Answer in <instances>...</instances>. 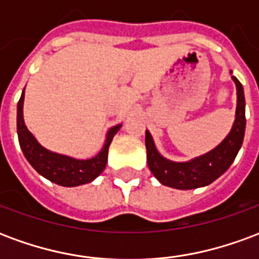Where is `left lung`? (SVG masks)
Instances as JSON below:
<instances>
[{"label": "left lung", "mask_w": 259, "mask_h": 259, "mask_svg": "<svg viewBox=\"0 0 259 259\" xmlns=\"http://www.w3.org/2000/svg\"><path fill=\"white\" fill-rule=\"evenodd\" d=\"M232 80L236 84V94H237L234 122L228 136L215 148H212L211 151L185 162L170 161L161 155V152L157 150L151 133L146 130L148 168L161 185L178 190H191V189L205 187L230 168L237 152L241 148L245 132L244 90L241 83L233 74H232Z\"/></svg>", "instance_id": "left-lung-1"}]
</instances>
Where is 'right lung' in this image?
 <instances>
[{"label":"right lung","mask_w":259,"mask_h":259,"mask_svg":"<svg viewBox=\"0 0 259 259\" xmlns=\"http://www.w3.org/2000/svg\"><path fill=\"white\" fill-rule=\"evenodd\" d=\"M25 89L18 102L16 127H18L20 148L27 162L30 163L31 166L36 169L37 174L41 175L42 178L64 187H76V186L91 183L93 180L97 179L107 166L108 148L112 143L113 136L122 127V123L108 129L104 146L96 157L80 159V158L69 157L65 154L51 151L38 143V140L25 124V119H23Z\"/></svg>","instance_id":"1"}]
</instances>
